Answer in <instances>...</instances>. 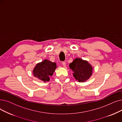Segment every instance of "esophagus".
Here are the masks:
<instances>
[{"mask_svg":"<svg viewBox=\"0 0 122 122\" xmlns=\"http://www.w3.org/2000/svg\"><path fill=\"white\" fill-rule=\"evenodd\" d=\"M62 65L64 66V67L66 66V63H65V62H62Z\"/></svg>","mask_w":122,"mask_h":122,"instance_id":"obj_1","label":"esophagus"}]
</instances>
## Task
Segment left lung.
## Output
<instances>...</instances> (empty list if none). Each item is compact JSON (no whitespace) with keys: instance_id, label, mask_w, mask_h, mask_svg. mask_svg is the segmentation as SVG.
Here are the masks:
<instances>
[{"instance_id":"left-lung-1","label":"left lung","mask_w":122,"mask_h":122,"mask_svg":"<svg viewBox=\"0 0 122 122\" xmlns=\"http://www.w3.org/2000/svg\"><path fill=\"white\" fill-rule=\"evenodd\" d=\"M74 72L73 76L79 82H84L88 79L92 74V67L89 63L80 58H76L69 65Z\"/></svg>"}]
</instances>
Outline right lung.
<instances>
[{"label": "right lung", "mask_w": 122, "mask_h": 122, "mask_svg": "<svg viewBox=\"0 0 122 122\" xmlns=\"http://www.w3.org/2000/svg\"><path fill=\"white\" fill-rule=\"evenodd\" d=\"M56 68V64L45 60L36 65L33 70L35 77L44 82L49 81V76H52Z\"/></svg>", "instance_id": "right-lung-1"}]
</instances>
